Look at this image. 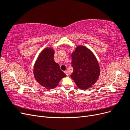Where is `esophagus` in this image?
<instances>
[{
  "instance_id": "1",
  "label": "esophagus",
  "mask_w": 130,
  "mask_h": 130,
  "mask_svg": "<svg viewBox=\"0 0 130 130\" xmlns=\"http://www.w3.org/2000/svg\"><path fill=\"white\" fill-rule=\"evenodd\" d=\"M64 73L66 74V75H67V76H68L69 74H68V71H67V70H65V71H64Z\"/></svg>"
}]
</instances>
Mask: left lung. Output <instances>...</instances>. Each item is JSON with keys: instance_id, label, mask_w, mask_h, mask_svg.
<instances>
[{"instance_id": "obj_1", "label": "left lung", "mask_w": 130, "mask_h": 130, "mask_svg": "<svg viewBox=\"0 0 130 130\" xmlns=\"http://www.w3.org/2000/svg\"><path fill=\"white\" fill-rule=\"evenodd\" d=\"M73 72L70 75L77 87L87 89L95 83L100 75V67L93 53L86 47L78 46L72 54Z\"/></svg>"}]
</instances>
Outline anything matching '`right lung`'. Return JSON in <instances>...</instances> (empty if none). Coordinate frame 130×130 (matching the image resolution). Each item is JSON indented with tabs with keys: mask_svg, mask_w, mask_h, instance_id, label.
I'll list each match as a JSON object with an SVG mask.
<instances>
[{
	"mask_svg": "<svg viewBox=\"0 0 130 130\" xmlns=\"http://www.w3.org/2000/svg\"><path fill=\"white\" fill-rule=\"evenodd\" d=\"M54 50L46 48L41 53L34 66L35 79L48 89L55 88L62 78L66 76L59 64L54 61Z\"/></svg>",
	"mask_w": 130,
	"mask_h": 130,
	"instance_id": "1",
	"label": "right lung"
}]
</instances>
